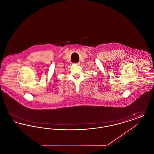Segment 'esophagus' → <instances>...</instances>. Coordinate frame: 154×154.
Instances as JSON below:
<instances>
[{
    "label": "esophagus",
    "mask_w": 154,
    "mask_h": 154,
    "mask_svg": "<svg viewBox=\"0 0 154 154\" xmlns=\"http://www.w3.org/2000/svg\"><path fill=\"white\" fill-rule=\"evenodd\" d=\"M76 64H77V65H80V62H78V63H77Z\"/></svg>",
    "instance_id": "obj_1"
}]
</instances>
